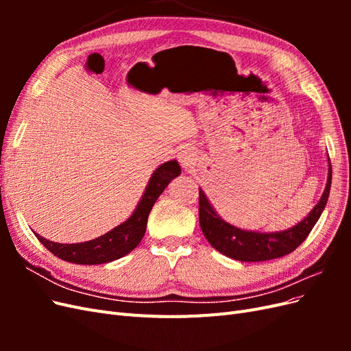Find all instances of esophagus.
I'll use <instances>...</instances> for the list:
<instances>
[{"label": "esophagus", "mask_w": 351, "mask_h": 351, "mask_svg": "<svg viewBox=\"0 0 351 351\" xmlns=\"http://www.w3.org/2000/svg\"><path fill=\"white\" fill-rule=\"evenodd\" d=\"M178 162L182 164L183 168L192 167L195 164V154L187 149V147H183V149L178 152Z\"/></svg>", "instance_id": "1"}]
</instances>
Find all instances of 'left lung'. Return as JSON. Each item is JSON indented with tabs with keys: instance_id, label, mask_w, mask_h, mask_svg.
<instances>
[{
	"instance_id": "left-lung-1",
	"label": "left lung",
	"mask_w": 351,
	"mask_h": 351,
	"mask_svg": "<svg viewBox=\"0 0 351 351\" xmlns=\"http://www.w3.org/2000/svg\"><path fill=\"white\" fill-rule=\"evenodd\" d=\"M332 169L329 164L325 192L321 200L302 222L278 232H254L240 230L221 219L210 206L205 193L199 189V222L210 246L226 256L241 262H261L277 259L295 250L307 239L319 219L331 190Z\"/></svg>"
}]
</instances>
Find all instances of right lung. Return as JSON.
I'll use <instances>...</instances> for the list:
<instances>
[{"mask_svg":"<svg viewBox=\"0 0 351 351\" xmlns=\"http://www.w3.org/2000/svg\"><path fill=\"white\" fill-rule=\"evenodd\" d=\"M180 173H182V169H180L177 161H168L159 165L152 174L149 184H147L145 195L134 209L133 215L98 239L76 244H61L40 237L36 232L35 236L52 254L71 263L98 265L120 259L141 243L145 236L147 217H149L154 204L161 196L168 183L180 176Z\"/></svg>","mask_w":351,"mask_h":351,"instance_id":"1","label":"right lung"}]
</instances>
